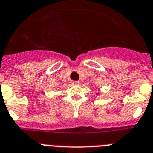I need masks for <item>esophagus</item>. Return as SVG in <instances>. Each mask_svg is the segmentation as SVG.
Here are the masks:
<instances>
[{
	"label": "esophagus",
	"mask_w": 153,
	"mask_h": 153,
	"mask_svg": "<svg viewBox=\"0 0 153 153\" xmlns=\"http://www.w3.org/2000/svg\"><path fill=\"white\" fill-rule=\"evenodd\" d=\"M71 84L73 85H79V82H78V81H73V82H71Z\"/></svg>",
	"instance_id": "34e87169"
}]
</instances>
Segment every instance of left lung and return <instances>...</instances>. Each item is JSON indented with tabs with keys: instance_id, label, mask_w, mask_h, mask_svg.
Returning <instances> with one entry per match:
<instances>
[{
	"instance_id": "left-lung-1",
	"label": "left lung",
	"mask_w": 153,
	"mask_h": 153,
	"mask_svg": "<svg viewBox=\"0 0 153 153\" xmlns=\"http://www.w3.org/2000/svg\"><path fill=\"white\" fill-rule=\"evenodd\" d=\"M97 95H99V94H97Z\"/></svg>"
}]
</instances>
